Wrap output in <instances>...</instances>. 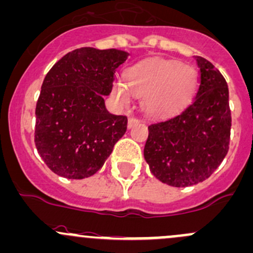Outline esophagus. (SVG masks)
<instances>
[{"instance_id": "esophagus-1", "label": "esophagus", "mask_w": 253, "mask_h": 253, "mask_svg": "<svg viewBox=\"0 0 253 253\" xmlns=\"http://www.w3.org/2000/svg\"><path fill=\"white\" fill-rule=\"evenodd\" d=\"M138 122H139V120L133 118V116H131V118H128V122H127V126H128V128H132V127H133L134 125H137Z\"/></svg>"}]
</instances>
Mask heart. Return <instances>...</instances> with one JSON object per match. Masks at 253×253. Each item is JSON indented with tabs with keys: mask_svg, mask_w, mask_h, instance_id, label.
<instances>
[{
	"mask_svg": "<svg viewBox=\"0 0 253 253\" xmlns=\"http://www.w3.org/2000/svg\"><path fill=\"white\" fill-rule=\"evenodd\" d=\"M199 84L195 69L179 62L154 59L138 64L124 80L114 84V95L121 105H128L132 93L142 97V108L149 116L165 118L177 113L189 102Z\"/></svg>",
	"mask_w": 253,
	"mask_h": 253,
	"instance_id": "heart-1",
	"label": "heart"
}]
</instances>
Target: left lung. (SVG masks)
Here are the masks:
<instances>
[{
    "label": "left lung",
    "instance_id": "left-lung-1",
    "mask_svg": "<svg viewBox=\"0 0 253 253\" xmlns=\"http://www.w3.org/2000/svg\"><path fill=\"white\" fill-rule=\"evenodd\" d=\"M199 84L193 102L179 114L149 125L144 159L162 183L177 188L198 184L219 166L229 149V91L222 74L195 57Z\"/></svg>",
    "mask_w": 253,
    "mask_h": 253
}]
</instances>
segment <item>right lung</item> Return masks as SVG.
<instances>
[{"instance_id": "1", "label": "right lung", "mask_w": 253, "mask_h": 253, "mask_svg": "<svg viewBox=\"0 0 253 253\" xmlns=\"http://www.w3.org/2000/svg\"><path fill=\"white\" fill-rule=\"evenodd\" d=\"M129 53L82 47L47 73L36 104L35 144L54 173L69 179L91 177L104 165L127 129V118L110 114L104 95Z\"/></svg>"}]
</instances>
